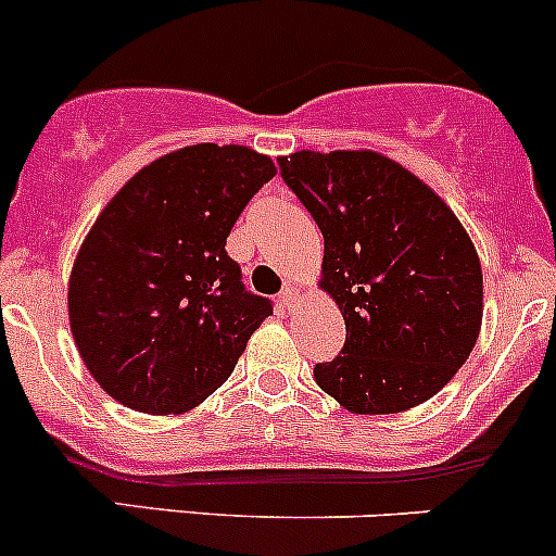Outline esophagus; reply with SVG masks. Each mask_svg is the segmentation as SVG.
I'll return each mask as SVG.
<instances>
[{"label":"esophagus","instance_id":"obj_1","mask_svg":"<svg viewBox=\"0 0 556 556\" xmlns=\"http://www.w3.org/2000/svg\"><path fill=\"white\" fill-rule=\"evenodd\" d=\"M279 299H282V304L290 309V306H295V301L301 299V290L295 288V285H285L282 293H279Z\"/></svg>","mask_w":556,"mask_h":556}]
</instances>
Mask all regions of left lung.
Masks as SVG:
<instances>
[{
	"label": "left lung",
	"instance_id": "left-lung-1",
	"mask_svg": "<svg viewBox=\"0 0 556 556\" xmlns=\"http://www.w3.org/2000/svg\"><path fill=\"white\" fill-rule=\"evenodd\" d=\"M279 174L325 239L323 288L344 350L314 382L352 414H397L433 397L481 328V263L450 206L371 150H301Z\"/></svg>",
	"mask_w": 556,
	"mask_h": 556
}]
</instances>
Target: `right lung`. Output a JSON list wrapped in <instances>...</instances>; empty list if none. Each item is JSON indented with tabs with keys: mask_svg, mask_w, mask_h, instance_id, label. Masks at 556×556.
<instances>
[{
	"mask_svg": "<svg viewBox=\"0 0 556 556\" xmlns=\"http://www.w3.org/2000/svg\"><path fill=\"white\" fill-rule=\"evenodd\" d=\"M277 174L239 144H190L134 174L70 277V323L91 377L123 406L182 414L237 366L271 301L250 293L226 239Z\"/></svg>",
	"mask_w": 556,
	"mask_h": 556,
	"instance_id": "add662e5",
	"label": "right lung"
}]
</instances>
